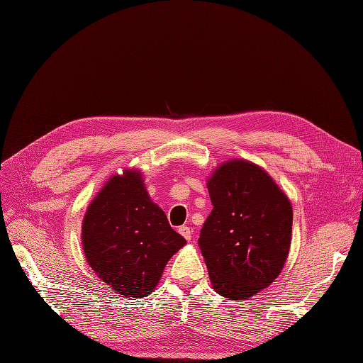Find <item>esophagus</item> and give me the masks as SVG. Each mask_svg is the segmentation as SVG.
Returning a JSON list of instances; mask_svg holds the SVG:
<instances>
[{
  "label": "esophagus",
  "mask_w": 363,
  "mask_h": 363,
  "mask_svg": "<svg viewBox=\"0 0 363 363\" xmlns=\"http://www.w3.org/2000/svg\"><path fill=\"white\" fill-rule=\"evenodd\" d=\"M179 234L186 240V241H189L193 238V230L189 226H186V225H182V226H179Z\"/></svg>",
  "instance_id": "34e87169"
}]
</instances>
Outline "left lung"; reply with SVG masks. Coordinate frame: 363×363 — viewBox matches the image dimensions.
Segmentation results:
<instances>
[{
	"label": "left lung",
	"mask_w": 363,
	"mask_h": 363,
	"mask_svg": "<svg viewBox=\"0 0 363 363\" xmlns=\"http://www.w3.org/2000/svg\"><path fill=\"white\" fill-rule=\"evenodd\" d=\"M213 211L199 238L213 290L245 300L281 274L291 242V203L255 163L231 160L207 181Z\"/></svg>",
	"instance_id": "1"
}]
</instances>
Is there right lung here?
Listing matches in <instances>:
<instances>
[{"label":"right lung","mask_w":363,"mask_h":363,"mask_svg":"<svg viewBox=\"0 0 363 363\" xmlns=\"http://www.w3.org/2000/svg\"><path fill=\"white\" fill-rule=\"evenodd\" d=\"M185 242L133 170L107 181L82 223V247L92 271L126 297L150 294Z\"/></svg>","instance_id":"obj_1"}]
</instances>
